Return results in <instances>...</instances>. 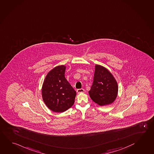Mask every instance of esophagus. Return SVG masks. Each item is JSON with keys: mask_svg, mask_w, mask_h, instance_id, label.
Wrapping results in <instances>:
<instances>
[{"mask_svg": "<svg viewBox=\"0 0 154 154\" xmlns=\"http://www.w3.org/2000/svg\"><path fill=\"white\" fill-rule=\"evenodd\" d=\"M76 92L78 94H79V93H84L85 92V90L83 88H80V89L77 90Z\"/></svg>", "mask_w": 154, "mask_h": 154, "instance_id": "1", "label": "esophagus"}]
</instances>
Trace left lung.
<instances>
[{"instance_id":"1","label":"left lung","mask_w":154,"mask_h":154,"mask_svg":"<svg viewBox=\"0 0 154 154\" xmlns=\"http://www.w3.org/2000/svg\"><path fill=\"white\" fill-rule=\"evenodd\" d=\"M118 87L114 76L106 68L96 64L93 82L88 92L91 99L100 106L112 103L117 97Z\"/></svg>"}]
</instances>
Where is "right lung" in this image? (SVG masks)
I'll list each match as a JSON object with an SVG mask.
<instances>
[{"instance_id": "right-lung-1", "label": "right lung", "mask_w": 154, "mask_h": 154, "mask_svg": "<svg viewBox=\"0 0 154 154\" xmlns=\"http://www.w3.org/2000/svg\"><path fill=\"white\" fill-rule=\"evenodd\" d=\"M66 68L64 65L54 68L48 73L42 85L43 100L53 112H64L74 103L76 93L64 76Z\"/></svg>"}]
</instances>
